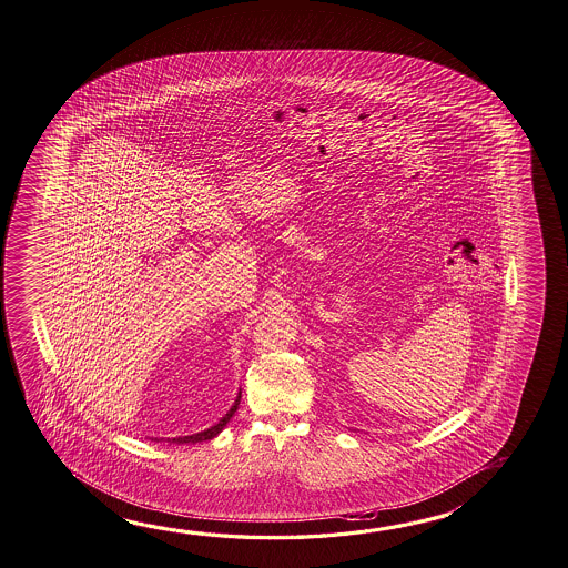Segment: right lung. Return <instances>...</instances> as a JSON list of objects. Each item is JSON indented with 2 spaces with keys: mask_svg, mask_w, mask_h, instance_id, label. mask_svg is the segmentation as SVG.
I'll return each instance as SVG.
<instances>
[{
  "mask_svg": "<svg viewBox=\"0 0 568 568\" xmlns=\"http://www.w3.org/2000/svg\"><path fill=\"white\" fill-rule=\"evenodd\" d=\"M240 398H242V390L237 393L236 400L234 404L230 406V410H227L220 420H217L214 426H210L206 430H202V433L190 434V436H178V438H168V443L172 444H196V443H206V440H212V438H216L217 434L222 433L224 428H226V424L230 423V418L234 416V413L237 410V406H240ZM155 443H164V438H152Z\"/></svg>",
  "mask_w": 568,
  "mask_h": 568,
  "instance_id": "1",
  "label": "right lung"
}]
</instances>
